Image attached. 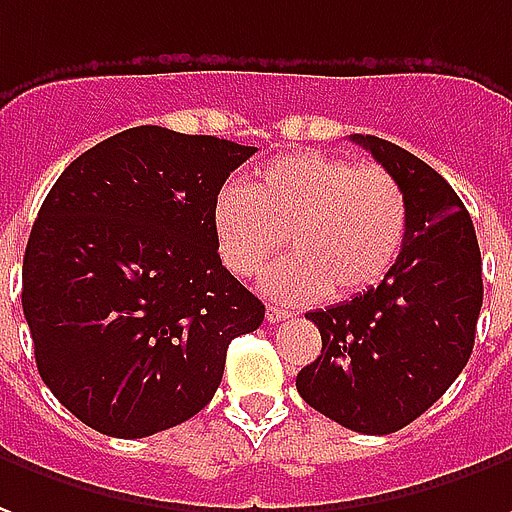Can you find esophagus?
<instances>
[{
  "instance_id": "esophagus-1",
  "label": "esophagus",
  "mask_w": 512,
  "mask_h": 512,
  "mask_svg": "<svg viewBox=\"0 0 512 512\" xmlns=\"http://www.w3.org/2000/svg\"><path fill=\"white\" fill-rule=\"evenodd\" d=\"M288 316H291L288 310L268 305V310H266V321H268V324H277V321H285V318H288Z\"/></svg>"
}]
</instances>
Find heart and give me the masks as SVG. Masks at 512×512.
Listing matches in <instances>:
<instances>
[{
    "mask_svg": "<svg viewBox=\"0 0 512 512\" xmlns=\"http://www.w3.org/2000/svg\"><path fill=\"white\" fill-rule=\"evenodd\" d=\"M407 224V194L391 171L313 149L271 160L246 191L224 188L213 210L221 263L241 280L288 241L293 255L263 274L282 302L374 288L402 255Z\"/></svg>",
    "mask_w": 512,
    "mask_h": 512,
    "instance_id": "obj_1",
    "label": "heart"
}]
</instances>
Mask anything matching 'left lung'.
<instances>
[{
  "label": "left lung",
  "instance_id": "8db88e82",
  "mask_svg": "<svg viewBox=\"0 0 512 512\" xmlns=\"http://www.w3.org/2000/svg\"><path fill=\"white\" fill-rule=\"evenodd\" d=\"M402 182L410 224L377 288L307 313L321 355L296 374L307 405L341 427L388 435L416 421L466 368L482 307L477 232L455 188L377 135H352Z\"/></svg>",
  "mask_w": 512,
  "mask_h": 512
}]
</instances>
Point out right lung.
<instances>
[{"instance_id": "add662e5", "label": "right lung", "mask_w": 512, "mask_h": 512, "mask_svg": "<svg viewBox=\"0 0 512 512\" xmlns=\"http://www.w3.org/2000/svg\"><path fill=\"white\" fill-rule=\"evenodd\" d=\"M255 146L132 127L82 152L32 224L21 307L41 380L113 438H146L213 399L232 338L266 307L221 266L213 210Z\"/></svg>"}]
</instances>
